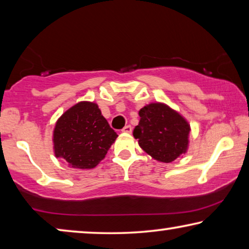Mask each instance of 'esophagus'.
Returning <instances> with one entry per match:
<instances>
[{"label":"esophagus","mask_w":249,"mask_h":249,"mask_svg":"<svg viewBox=\"0 0 249 249\" xmlns=\"http://www.w3.org/2000/svg\"><path fill=\"white\" fill-rule=\"evenodd\" d=\"M122 132H123V133H127V134L132 133V126H131V125H126V126H124V127L122 128Z\"/></svg>","instance_id":"1"}]
</instances>
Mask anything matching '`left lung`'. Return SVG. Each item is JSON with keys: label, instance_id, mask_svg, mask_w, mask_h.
Masks as SVG:
<instances>
[{"label": "left lung", "instance_id": "1", "mask_svg": "<svg viewBox=\"0 0 249 249\" xmlns=\"http://www.w3.org/2000/svg\"><path fill=\"white\" fill-rule=\"evenodd\" d=\"M140 123L133 135L154 160L171 163L188 148L191 126L188 122L163 103H151L141 108Z\"/></svg>", "mask_w": 249, "mask_h": 249}]
</instances>
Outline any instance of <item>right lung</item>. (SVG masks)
Segmentation results:
<instances>
[{"label": "right lung", "instance_id": "1", "mask_svg": "<svg viewBox=\"0 0 249 249\" xmlns=\"http://www.w3.org/2000/svg\"><path fill=\"white\" fill-rule=\"evenodd\" d=\"M117 136L97 104L80 102L66 110L55 124L54 154L69 167L90 169L104 159Z\"/></svg>", "mask_w": 249, "mask_h": 249}]
</instances>
